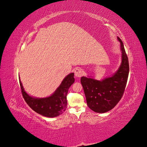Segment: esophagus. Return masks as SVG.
<instances>
[{"label": "esophagus", "mask_w": 147, "mask_h": 147, "mask_svg": "<svg viewBox=\"0 0 147 147\" xmlns=\"http://www.w3.org/2000/svg\"><path fill=\"white\" fill-rule=\"evenodd\" d=\"M74 72H75V77L77 78H80L81 77H82L83 71L80 68H77V69H75Z\"/></svg>", "instance_id": "1"}]
</instances>
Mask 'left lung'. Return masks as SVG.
<instances>
[{"instance_id": "1", "label": "left lung", "mask_w": 147, "mask_h": 147, "mask_svg": "<svg viewBox=\"0 0 147 147\" xmlns=\"http://www.w3.org/2000/svg\"><path fill=\"white\" fill-rule=\"evenodd\" d=\"M118 40L121 43L122 62L117 72L101 81L85 77L81 78L87 105L97 113H105L114 108L125 90L129 66L123 43L118 37Z\"/></svg>"}]
</instances>
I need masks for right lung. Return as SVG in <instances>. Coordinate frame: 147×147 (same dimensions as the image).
<instances>
[{
    "label": "right lung",
    "mask_w": 147,
    "mask_h": 147,
    "mask_svg": "<svg viewBox=\"0 0 147 147\" xmlns=\"http://www.w3.org/2000/svg\"><path fill=\"white\" fill-rule=\"evenodd\" d=\"M74 81V74H69L51 96L41 99L35 98L28 95L25 92L20 80V84L23 98L31 109L44 117L53 118L59 116L65 111L68 90Z\"/></svg>",
    "instance_id": "right-lung-1"
}]
</instances>
